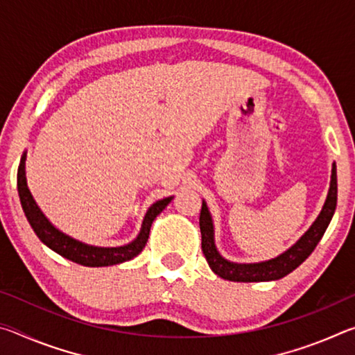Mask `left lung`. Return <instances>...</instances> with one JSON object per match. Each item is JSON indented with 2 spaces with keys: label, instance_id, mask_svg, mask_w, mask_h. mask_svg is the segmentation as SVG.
Returning <instances> with one entry per match:
<instances>
[{
  "label": "left lung",
  "instance_id": "obj_1",
  "mask_svg": "<svg viewBox=\"0 0 355 355\" xmlns=\"http://www.w3.org/2000/svg\"><path fill=\"white\" fill-rule=\"evenodd\" d=\"M336 166H332V175H330V188L327 192V199L324 202L320 216L311 224L307 232L299 238L296 244H293L290 249L284 254L272 258L268 261L260 263H233L225 260L222 257L214 244V225L211 214L208 211L205 200L202 202L200 209V233H202V250L207 261L214 274L219 277L232 282H268L279 280L293 272L299 264L307 260L309 255L315 250L316 244L321 241V238L329 227L330 220L336 208Z\"/></svg>",
  "mask_w": 355,
  "mask_h": 355
}]
</instances>
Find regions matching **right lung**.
Here are the masks:
<instances>
[{
  "label": "right lung",
  "mask_w": 355,
  "mask_h": 355,
  "mask_svg": "<svg viewBox=\"0 0 355 355\" xmlns=\"http://www.w3.org/2000/svg\"><path fill=\"white\" fill-rule=\"evenodd\" d=\"M25 163L26 152L21 156L19 172H17V188H19L21 208L23 211H25L29 225L33 227L34 233L39 236L40 241L48 245L51 250H55L56 254L62 255L64 258H67V260L83 264V266H112V264L128 261L136 255H139L142 249L146 248L150 235V227H152L155 218L163 211L173 199V197H166L163 200L155 202L153 205L147 209L146 216H144L139 235H137L131 243L120 245V248H97V245L84 244L75 238L65 235V233L58 230V228L45 218V214L40 211V208L37 207V203H35L31 192L28 189Z\"/></svg>",
  "instance_id": "obj_1"
}]
</instances>
